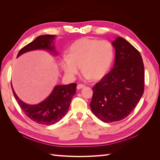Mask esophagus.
I'll return each mask as SVG.
<instances>
[{
    "label": "esophagus",
    "instance_id": "obj_1",
    "mask_svg": "<svg viewBox=\"0 0 160 160\" xmlns=\"http://www.w3.org/2000/svg\"><path fill=\"white\" fill-rule=\"evenodd\" d=\"M85 85H83V84H79L77 86V89H82V88H85Z\"/></svg>",
    "mask_w": 160,
    "mask_h": 160
}]
</instances>
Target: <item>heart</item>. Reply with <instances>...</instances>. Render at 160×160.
<instances>
[{"label": "heart", "mask_w": 160, "mask_h": 160, "mask_svg": "<svg viewBox=\"0 0 160 160\" xmlns=\"http://www.w3.org/2000/svg\"><path fill=\"white\" fill-rule=\"evenodd\" d=\"M113 59V46L109 41L82 38L72 43L68 55L62 56L61 66L70 78L79 73L81 67L86 79L98 81L108 73Z\"/></svg>", "instance_id": "1"}]
</instances>
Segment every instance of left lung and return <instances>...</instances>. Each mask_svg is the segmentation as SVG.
<instances>
[{"label":"left lung","mask_w":160,"mask_h":160,"mask_svg":"<svg viewBox=\"0 0 160 160\" xmlns=\"http://www.w3.org/2000/svg\"><path fill=\"white\" fill-rule=\"evenodd\" d=\"M115 51L113 68L93 88L92 112L111 123L127 118L144 91V65L139 52L123 38L111 42Z\"/></svg>","instance_id":"obj_1"}]
</instances>
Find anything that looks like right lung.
<instances>
[{"mask_svg": "<svg viewBox=\"0 0 160 160\" xmlns=\"http://www.w3.org/2000/svg\"><path fill=\"white\" fill-rule=\"evenodd\" d=\"M55 35H44L38 36L18 52L17 57L24 53L36 51H47L52 55L58 52L55 46ZM76 83L55 85L50 95L41 102L30 105L22 101L14 91L11 83L13 95L24 113L33 122L42 125H52L60 121L68 111L72 98L76 93Z\"/></svg>", "mask_w": 160, "mask_h": 160, "instance_id": "obj_1", "label": "right lung"}]
</instances>
